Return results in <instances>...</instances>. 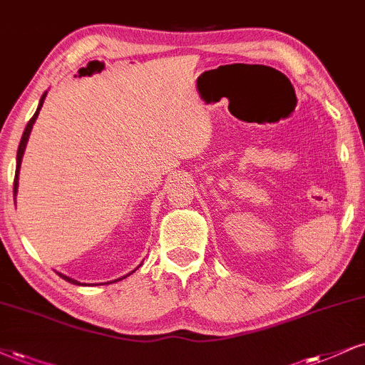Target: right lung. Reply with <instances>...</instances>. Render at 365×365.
Instances as JSON below:
<instances>
[{"instance_id": "right-lung-1", "label": "right lung", "mask_w": 365, "mask_h": 365, "mask_svg": "<svg viewBox=\"0 0 365 365\" xmlns=\"http://www.w3.org/2000/svg\"><path fill=\"white\" fill-rule=\"evenodd\" d=\"M45 94H47V93H43V96H42V100H40V103H38V108H37V111H35V115L31 116L29 123H26V128H25V132H24V135H21L20 145H18V154H16V174H15V182H13V195H16V190H18V170H20V165H21V157H24V152H25L26 142H29V137H30L31 127H34L35 120H37V116H38V111H40V108H42V105H43ZM130 274H132V272H130ZM130 274H127V276H130ZM58 276H61L62 279H66L67 282H73V284H81V282L76 281V279H71V277H67V276H64V274H58ZM127 276H123V277H121V279H125V277H127Z\"/></svg>"}]
</instances>
